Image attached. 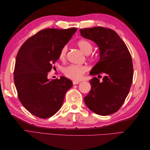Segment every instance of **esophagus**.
I'll list each match as a JSON object with an SVG mask.
<instances>
[{"instance_id": "obj_1", "label": "esophagus", "mask_w": 150, "mask_h": 150, "mask_svg": "<svg viewBox=\"0 0 150 150\" xmlns=\"http://www.w3.org/2000/svg\"><path fill=\"white\" fill-rule=\"evenodd\" d=\"M80 82L79 81H72V83H73V84H78Z\"/></svg>"}]
</instances>
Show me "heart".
<instances>
[{"instance_id": "heart-1", "label": "heart", "mask_w": 150, "mask_h": 150, "mask_svg": "<svg viewBox=\"0 0 150 150\" xmlns=\"http://www.w3.org/2000/svg\"><path fill=\"white\" fill-rule=\"evenodd\" d=\"M79 49L85 54H89L92 52L93 45L86 40H81L78 42ZM67 52L66 46L63 47L59 52V57L60 59L64 60L66 58ZM88 71V67L85 66L71 64L63 69V72L67 78L73 80H79L82 78L85 72Z\"/></svg>"}]
</instances>
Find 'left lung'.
I'll return each mask as SVG.
<instances>
[{
    "mask_svg": "<svg viewBox=\"0 0 150 150\" xmlns=\"http://www.w3.org/2000/svg\"><path fill=\"white\" fill-rule=\"evenodd\" d=\"M82 37L98 46L99 60L90 75L104 74L102 81L90 80L91 88L84 101L94 113L107 116L116 112L128 96L133 77L132 59L125 43L115 31L103 27L80 29Z\"/></svg>",
    "mask_w": 150,
    "mask_h": 150,
    "instance_id": "8db88e82",
    "label": "left lung"
}]
</instances>
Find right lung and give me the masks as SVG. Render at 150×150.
<instances>
[{"label": "right lung", "instance_id": "obj_1", "mask_svg": "<svg viewBox=\"0 0 150 150\" xmlns=\"http://www.w3.org/2000/svg\"><path fill=\"white\" fill-rule=\"evenodd\" d=\"M76 30L74 28L42 30L27 40L17 53L13 80L18 97L27 110L40 118L55 115L72 86L66 77L50 80L47 74Z\"/></svg>", "mask_w": 150, "mask_h": 150}]
</instances>
